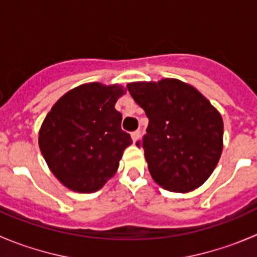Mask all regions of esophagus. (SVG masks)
I'll return each mask as SVG.
<instances>
[{"label": "esophagus", "mask_w": 257, "mask_h": 257, "mask_svg": "<svg viewBox=\"0 0 257 257\" xmlns=\"http://www.w3.org/2000/svg\"><path fill=\"white\" fill-rule=\"evenodd\" d=\"M139 136H140V133H139V131H134V133L131 134V138H133L134 143L138 142V139H139Z\"/></svg>", "instance_id": "esophagus-1"}]
</instances>
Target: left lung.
<instances>
[{
    "mask_svg": "<svg viewBox=\"0 0 257 257\" xmlns=\"http://www.w3.org/2000/svg\"><path fill=\"white\" fill-rule=\"evenodd\" d=\"M127 88L149 118L142 147L153 180L176 193L201 187L222 153L219 110L196 87L176 78L131 82Z\"/></svg>",
    "mask_w": 257,
    "mask_h": 257,
    "instance_id": "left-lung-1",
    "label": "left lung"
}]
</instances>
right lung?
Listing matches in <instances>:
<instances>
[{
  "label": "right lung",
  "instance_id": "add662e5",
  "mask_svg": "<svg viewBox=\"0 0 257 257\" xmlns=\"http://www.w3.org/2000/svg\"><path fill=\"white\" fill-rule=\"evenodd\" d=\"M124 94L126 88L117 83H83L47 113L38 145L50 171L68 189L94 193L117 172L124 149L133 144L114 108Z\"/></svg>",
  "mask_w": 257,
  "mask_h": 257
}]
</instances>
